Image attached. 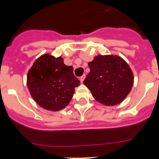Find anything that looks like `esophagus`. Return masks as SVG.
Returning <instances> with one entry per match:
<instances>
[{
  "mask_svg": "<svg viewBox=\"0 0 159 159\" xmlns=\"http://www.w3.org/2000/svg\"><path fill=\"white\" fill-rule=\"evenodd\" d=\"M84 78H85V75H83L82 76L80 77V81H81V83H83V81H84Z\"/></svg>",
  "mask_w": 159,
  "mask_h": 159,
  "instance_id": "34e87169",
  "label": "esophagus"
}]
</instances>
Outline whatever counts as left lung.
I'll return each instance as SVG.
<instances>
[{
  "instance_id": "1",
  "label": "left lung",
  "mask_w": 159,
  "mask_h": 159,
  "mask_svg": "<svg viewBox=\"0 0 159 159\" xmlns=\"http://www.w3.org/2000/svg\"><path fill=\"white\" fill-rule=\"evenodd\" d=\"M89 65L90 72L83 83L98 102L111 106L121 103L127 97L134 77L129 65L121 57L98 55Z\"/></svg>"
}]
</instances>
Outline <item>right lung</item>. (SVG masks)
Returning a JSON list of instances; mask_svg holds the SVG:
<instances>
[{
  "label": "right lung",
  "mask_w": 159,
  "mask_h": 159,
  "mask_svg": "<svg viewBox=\"0 0 159 159\" xmlns=\"http://www.w3.org/2000/svg\"><path fill=\"white\" fill-rule=\"evenodd\" d=\"M27 84L38 105L44 109L59 111L68 105L80 81L74 75L73 67L65 65L61 57L44 54L30 68Z\"/></svg>",
  "instance_id": "add662e5"
}]
</instances>
